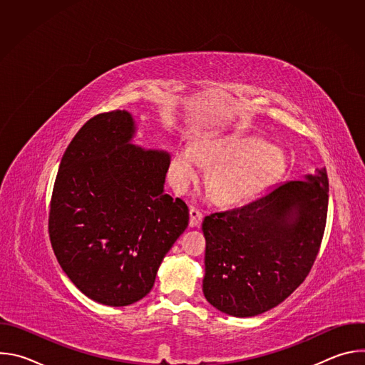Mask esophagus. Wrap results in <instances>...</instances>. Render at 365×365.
Returning <instances> with one entry per match:
<instances>
[{"label": "esophagus", "instance_id": "34e87169", "mask_svg": "<svg viewBox=\"0 0 365 365\" xmlns=\"http://www.w3.org/2000/svg\"><path fill=\"white\" fill-rule=\"evenodd\" d=\"M189 215H190V220H189V225H190L192 228H195V227H199V225H200V222H202V220H203V214H202V211L196 210V207H190Z\"/></svg>", "mask_w": 365, "mask_h": 365}]
</instances>
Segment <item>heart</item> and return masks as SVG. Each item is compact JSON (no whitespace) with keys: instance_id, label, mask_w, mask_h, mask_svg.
I'll return each instance as SVG.
<instances>
[{"instance_id":"heart-1","label":"heart","mask_w":365,"mask_h":365,"mask_svg":"<svg viewBox=\"0 0 365 365\" xmlns=\"http://www.w3.org/2000/svg\"><path fill=\"white\" fill-rule=\"evenodd\" d=\"M212 168L206 187L218 205H240L263 190L276 176L277 158L262 138L244 134H207L196 144H179L170 160V180L178 189L192 185L203 168Z\"/></svg>"}]
</instances>
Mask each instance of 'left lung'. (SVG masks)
Masks as SVG:
<instances>
[{
  "mask_svg": "<svg viewBox=\"0 0 365 365\" xmlns=\"http://www.w3.org/2000/svg\"><path fill=\"white\" fill-rule=\"evenodd\" d=\"M325 169L273 186L237 210L205 217L203 294L227 315L273 309L306 279L327 224Z\"/></svg>",
  "mask_w": 365,
  "mask_h": 365,
  "instance_id": "left-lung-1",
  "label": "left lung"
}]
</instances>
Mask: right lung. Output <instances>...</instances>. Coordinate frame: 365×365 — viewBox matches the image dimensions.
<instances>
[{"label":"right lung","instance_id":"add662e5","mask_svg":"<svg viewBox=\"0 0 365 365\" xmlns=\"http://www.w3.org/2000/svg\"><path fill=\"white\" fill-rule=\"evenodd\" d=\"M127 111L91 118L68 145L48 212L62 270L89 299L128 306L150 293L165 255L189 224L165 192L170 155L133 144Z\"/></svg>","mask_w":365,"mask_h":365}]
</instances>
